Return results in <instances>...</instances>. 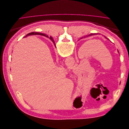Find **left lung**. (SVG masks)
<instances>
[{
  "instance_id": "8db88e82",
  "label": "left lung",
  "mask_w": 129,
  "mask_h": 129,
  "mask_svg": "<svg viewBox=\"0 0 129 129\" xmlns=\"http://www.w3.org/2000/svg\"><path fill=\"white\" fill-rule=\"evenodd\" d=\"M97 34H98V33H91V34H90V35H88V36H87L86 37H89V36H95V35H97ZM105 37V38H106L107 39H108V40H109L107 38V37ZM81 39H82V38H81ZM118 51V52L119 53V52H118V50H117Z\"/></svg>"
}]
</instances>
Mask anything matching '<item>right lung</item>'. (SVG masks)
<instances>
[{
	"mask_svg": "<svg viewBox=\"0 0 129 129\" xmlns=\"http://www.w3.org/2000/svg\"><path fill=\"white\" fill-rule=\"evenodd\" d=\"M33 35H40V36H45L46 37H47L48 38V37L47 36H46V35L45 34H44V33H39V32H31V33H29L28 34H27L26 36H25L26 37H27V36H33ZM50 39L52 41V42L54 43V46H55V42H54V41L53 40V39L52 38V37H50Z\"/></svg>",
	"mask_w": 129,
	"mask_h": 129,
	"instance_id": "add662e5",
	"label": "right lung"
}]
</instances>
